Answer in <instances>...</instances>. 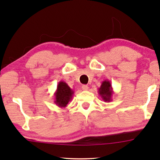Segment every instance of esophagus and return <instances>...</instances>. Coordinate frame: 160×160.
<instances>
[{"mask_svg":"<svg viewBox=\"0 0 160 160\" xmlns=\"http://www.w3.org/2000/svg\"><path fill=\"white\" fill-rule=\"evenodd\" d=\"M82 91H88V86L86 85H83L82 86Z\"/></svg>","mask_w":160,"mask_h":160,"instance_id":"34e87169","label":"esophagus"}]
</instances>
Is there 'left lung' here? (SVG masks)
Returning <instances> with one entry per match:
<instances>
[{"label":"left lung","mask_w":160,"mask_h":160,"mask_svg":"<svg viewBox=\"0 0 160 160\" xmlns=\"http://www.w3.org/2000/svg\"><path fill=\"white\" fill-rule=\"evenodd\" d=\"M114 91L112 84L109 80H103L101 87L98 88V94L105 102H110L112 101V95Z\"/></svg>","instance_id":"8db88e82"}]
</instances>
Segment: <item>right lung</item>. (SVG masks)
Wrapping results in <instances>:
<instances>
[{
    "label": "right lung",
    "mask_w": 160,
    "mask_h": 160,
    "mask_svg": "<svg viewBox=\"0 0 160 160\" xmlns=\"http://www.w3.org/2000/svg\"><path fill=\"white\" fill-rule=\"evenodd\" d=\"M74 91L64 81H60L57 85V91L54 93V103L58 107H66L73 97Z\"/></svg>",
    "instance_id": "1"
}]
</instances>
